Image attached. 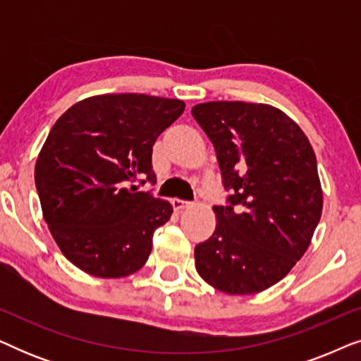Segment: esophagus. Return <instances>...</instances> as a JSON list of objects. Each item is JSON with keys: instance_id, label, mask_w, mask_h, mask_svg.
<instances>
[{"instance_id": "1", "label": "esophagus", "mask_w": 361, "mask_h": 361, "mask_svg": "<svg viewBox=\"0 0 361 361\" xmlns=\"http://www.w3.org/2000/svg\"><path fill=\"white\" fill-rule=\"evenodd\" d=\"M172 207H174L176 210H184V209H187V207H190V202L174 199V200H172Z\"/></svg>"}]
</instances>
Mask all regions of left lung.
Returning <instances> with one entry per match:
<instances>
[{
    "instance_id": "1",
    "label": "left lung",
    "mask_w": 361,
    "mask_h": 361,
    "mask_svg": "<svg viewBox=\"0 0 361 361\" xmlns=\"http://www.w3.org/2000/svg\"><path fill=\"white\" fill-rule=\"evenodd\" d=\"M192 115L231 192L214 207V235L195 246L197 273L221 293H261L302 258L322 215L314 149L298 123L264 103L207 102Z\"/></svg>"
}]
</instances>
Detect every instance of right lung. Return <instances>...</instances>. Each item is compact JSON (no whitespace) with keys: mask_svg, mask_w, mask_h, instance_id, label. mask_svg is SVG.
<instances>
[{"mask_svg":"<svg viewBox=\"0 0 361 361\" xmlns=\"http://www.w3.org/2000/svg\"><path fill=\"white\" fill-rule=\"evenodd\" d=\"M176 98L106 93L56 121L36 161L44 220L62 255L95 278H125L149 258L172 205L135 182H156L152 146L184 111Z\"/></svg>","mask_w":361,"mask_h":361,"instance_id":"obj_1","label":"right lung"}]
</instances>
